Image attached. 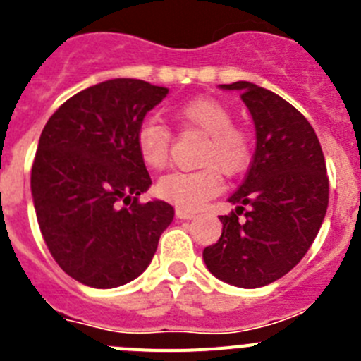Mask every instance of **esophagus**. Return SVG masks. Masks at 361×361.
<instances>
[{
    "mask_svg": "<svg viewBox=\"0 0 361 361\" xmlns=\"http://www.w3.org/2000/svg\"><path fill=\"white\" fill-rule=\"evenodd\" d=\"M175 215H177V219H180V220H191L193 216H195L193 213L186 212V209H183V208L175 209Z\"/></svg>",
    "mask_w": 361,
    "mask_h": 361,
    "instance_id": "esophagus-1",
    "label": "esophagus"
}]
</instances>
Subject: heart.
<instances>
[{"label":"heart","mask_w":361,"mask_h":361,"mask_svg":"<svg viewBox=\"0 0 361 361\" xmlns=\"http://www.w3.org/2000/svg\"><path fill=\"white\" fill-rule=\"evenodd\" d=\"M175 117L190 128L206 135L199 162L202 170L177 171L157 183L161 199L186 212H197L222 188L220 171L228 177L240 175L253 159V139L244 128L235 126L228 104L213 97L191 99L175 110ZM137 152L152 170H162L170 161L171 133L159 119L142 121L137 130Z\"/></svg>","instance_id":"1"}]
</instances>
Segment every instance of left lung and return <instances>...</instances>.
<instances>
[{"label":"left lung","mask_w":361,"mask_h":361,"mask_svg":"<svg viewBox=\"0 0 361 361\" xmlns=\"http://www.w3.org/2000/svg\"><path fill=\"white\" fill-rule=\"evenodd\" d=\"M237 90L250 110L257 148L244 183L219 216L222 235L204 250L212 275L244 289L282 279L317 238L329 204V178L317 133L293 104L247 81Z\"/></svg>","instance_id":"left-lung-1"}]
</instances>
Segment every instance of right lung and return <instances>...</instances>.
Wrapping results in <instances>:
<instances>
[{
    "label": "right lung",
    "instance_id": "add662e5",
    "mask_svg": "<svg viewBox=\"0 0 361 361\" xmlns=\"http://www.w3.org/2000/svg\"><path fill=\"white\" fill-rule=\"evenodd\" d=\"M166 94L141 79H110L70 97L41 132L30 177L37 224L54 260L85 286L137 279L173 220L164 200L139 202L152 178L137 130Z\"/></svg>",
    "mask_w": 361,
    "mask_h": 361
}]
</instances>
